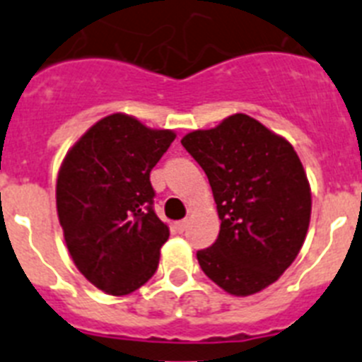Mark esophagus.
Instances as JSON below:
<instances>
[{"label": "esophagus", "instance_id": "obj_1", "mask_svg": "<svg viewBox=\"0 0 362 362\" xmlns=\"http://www.w3.org/2000/svg\"><path fill=\"white\" fill-rule=\"evenodd\" d=\"M187 226H188V221L187 219L177 221V223H175V228H177V232H185V230H187Z\"/></svg>", "mask_w": 362, "mask_h": 362}]
</instances>
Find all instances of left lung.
Returning <instances> with one entry per match:
<instances>
[{
    "label": "left lung",
    "mask_w": 362,
    "mask_h": 362,
    "mask_svg": "<svg viewBox=\"0 0 362 362\" xmlns=\"http://www.w3.org/2000/svg\"><path fill=\"white\" fill-rule=\"evenodd\" d=\"M212 187L221 230L197 252L203 272L230 296L246 297L276 283L305 243L312 192L299 156L246 114L181 139Z\"/></svg>",
    "instance_id": "obj_1"
}]
</instances>
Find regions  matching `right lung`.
I'll use <instances>...</instances> for the list:
<instances>
[{"instance_id": "1", "label": "right lung", "mask_w": 362, "mask_h": 362, "mask_svg": "<svg viewBox=\"0 0 362 362\" xmlns=\"http://www.w3.org/2000/svg\"><path fill=\"white\" fill-rule=\"evenodd\" d=\"M175 139L129 114L92 124L57 172L56 206L74 264L95 288L127 296L153 276L170 230L152 209L150 172Z\"/></svg>"}]
</instances>
